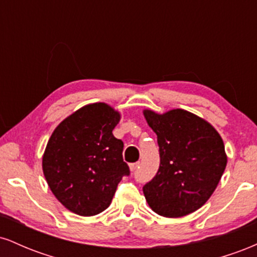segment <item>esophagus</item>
I'll use <instances>...</instances> for the list:
<instances>
[{"label":"esophagus","mask_w":257,"mask_h":257,"mask_svg":"<svg viewBox=\"0 0 257 257\" xmlns=\"http://www.w3.org/2000/svg\"><path fill=\"white\" fill-rule=\"evenodd\" d=\"M139 168V163L137 162V163H132L131 164V170L132 172H135V170H137Z\"/></svg>","instance_id":"esophagus-1"}]
</instances>
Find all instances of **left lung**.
Listing matches in <instances>:
<instances>
[{
    "label": "left lung",
    "mask_w": 257,
    "mask_h": 257,
    "mask_svg": "<svg viewBox=\"0 0 257 257\" xmlns=\"http://www.w3.org/2000/svg\"><path fill=\"white\" fill-rule=\"evenodd\" d=\"M144 114L157 134L161 158L157 174L143 187L147 203L166 217L193 213L210 198L225 172L222 139L213 125L188 111L157 114L146 110Z\"/></svg>",
    "instance_id": "left-lung-1"
}]
</instances>
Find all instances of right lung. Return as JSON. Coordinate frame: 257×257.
<instances>
[{
    "label": "right lung",
    "mask_w": 257,
    "mask_h": 257,
    "mask_svg": "<svg viewBox=\"0 0 257 257\" xmlns=\"http://www.w3.org/2000/svg\"><path fill=\"white\" fill-rule=\"evenodd\" d=\"M119 113L104 102L87 105L53 132L43 155V174L53 194L72 213L104 211L123 176V141L112 134Z\"/></svg>",
    "instance_id": "1"
}]
</instances>
